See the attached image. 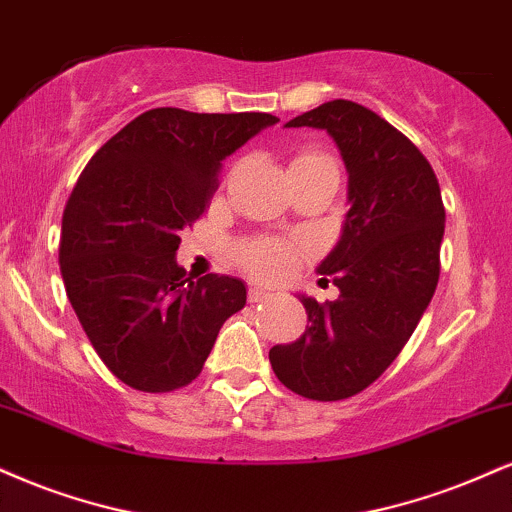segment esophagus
<instances>
[{
	"label": "esophagus",
	"mask_w": 512,
	"mask_h": 512,
	"mask_svg": "<svg viewBox=\"0 0 512 512\" xmlns=\"http://www.w3.org/2000/svg\"><path fill=\"white\" fill-rule=\"evenodd\" d=\"M269 298H272V293L264 291V288H260V286H252L250 291H248V300H250V303H267Z\"/></svg>",
	"instance_id": "esophagus-1"
}]
</instances>
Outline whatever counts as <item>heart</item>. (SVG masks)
I'll return each mask as SVG.
<instances>
[{"label":"heart","instance_id":"1","mask_svg":"<svg viewBox=\"0 0 512 512\" xmlns=\"http://www.w3.org/2000/svg\"><path fill=\"white\" fill-rule=\"evenodd\" d=\"M307 155H312V152H307ZM295 260H298L295 250L291 245L281 243V240H257V243L248 245L243 252L245 267H248L257 279L264 281L283 279V276L293 269Z\"/></svg>","mask_w":512,"mask_h":512}]
</instances>
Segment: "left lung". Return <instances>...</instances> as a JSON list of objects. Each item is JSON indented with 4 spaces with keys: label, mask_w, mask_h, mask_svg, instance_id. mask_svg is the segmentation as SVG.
I'll return each instance as SVG.
<instances>
[{
    "label": "left lung",
    "mask_w": 512,
    "mask_h": 512,
    "mask_svg": "<svg viewBox=\"0 0 512 512\" xmlns=\"http://www.w3.org/2000/svg\"><path fill=\"white\" fill-rule=\"evenodd\" d=\"M303 126L329 133L348 171L341 238L317 267L341 295L319 305L300 293L305 334L269 362L298 396L341 400L381 377L432 303L446 209L432 164L372 109L324 102L286 123Z\"/></svg>",
    "instance_id": "obj_1"
}]
</instances>
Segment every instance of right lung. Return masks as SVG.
<instances>
[{"label":"right lung","instance_id":"obj_1","mask_svg":"<svg viewBox=\"0 0 512 512\" xmlns=\"http://www.w3.org/2000/svg\"><path fill=\"white\" fill-rule=\"evenodd\" d=\"M276 121L150 109L80 174L61 219V276L92 348L123 384L147 393L190 384L243 310L240 279L186 276L178 233L205 214L221 162Z\"/></svg>","mask_w":512,"mask_h":512}]
</instances>
